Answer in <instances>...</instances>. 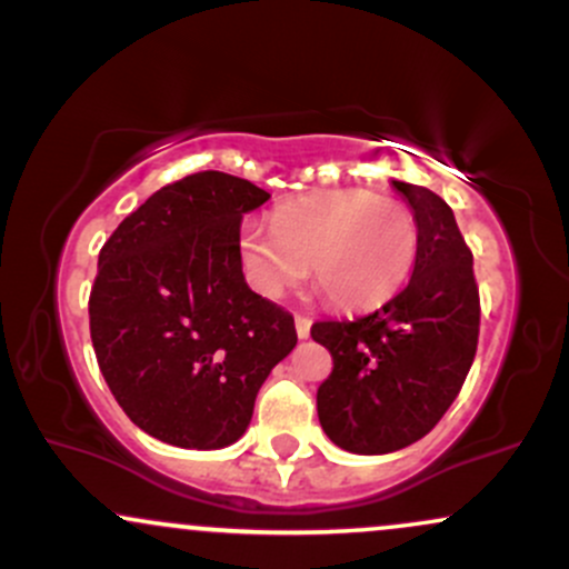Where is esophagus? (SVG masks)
Returning <instances> with one entry per match:
<instances>
[{"mask_svg": "<svg viewBox=\"0 0 569 569\" xmlns=\"http://www.w3.org/2000/svg\"><path fill=\"white\" fill-rule=\"evenodd\" d=\"M296 331L301 339H307L309 331H311V317L307 315H296Z\"/></svg>", "mask_w": 569, "mask_h": 569, "instance_id": "1", "label": "esophagus"}]
</instances>
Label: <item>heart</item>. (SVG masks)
Returning a JSON list of instances; mask_svg holds the SVG:
<instances>
[{
    "label": "heart",
    "mask_w": 569,
    "mask_h": 569,
    "mask_svg": "<svg viewBox=\"0 0 569 569\" xmlns=\"http://www.w3.org/2000/svg\"><path fill=\"white\" fill-rule=\"evenodd\" d=\"M249 279L282 296L309 271L328 301L371 307L393 296L418 258V222L409 206L363 189H328L277 206L271 228L241 233Z\"/></svg>",
    "instance_id": "obj_1"
}]
</instances>
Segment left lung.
<instances>
[{"label": "left lung", "mask_w": 569, "mask_h": 569, "mask_svg": "<svg viewBox=\"0 0 569 569\" xmlns=\"http://www.w3.org/2000/svg\"><path fill=\"white\" fill-rule=\"evenodd\" d=\"M418 222V258L390 301L352 320H320L311 339L333 358L317 415L333 445L380 456L426 437L453 405L480 333L472 249L431 189L393 181Z\"/></svg>", "instance_id": "8db88e82"}]
</instances>
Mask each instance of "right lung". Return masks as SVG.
I'll list each match as a JSON object with an SVG mask.
<instances>
[{
  "mask_svg": "<svg viewBox=\"0 0 569 569\" xmlns=\"http://www.w3.org/2000/svg\"><path fill=\"white\" fill-rule=\"evenodd\" d=\"M271 194L200 170L162 187L100 249L89 296L97 363L127 418L160 442L233 445L296 320L249 290L241 219Z\"/></svg>",
  "mask_w": 569,
  "mask_h": 569,
  "instance_id": "1",
  "label": "right lung"
}]
</instances>
